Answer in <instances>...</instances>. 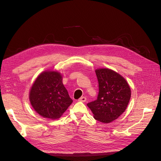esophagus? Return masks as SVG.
<instances>
[{"instance_id":"obj_1","label":"esophagus","mask_w":161,"mask_h":161,"mask_svg":"<svg viewBox=\"0 0 161 161\" xmlns=\"http://www.w3.org/2000/svg\"><path fill=\"white\" fill-rule=\"evenodd\" d=\"M86 101V98L85 97H81L79 99V101H80V102H85Z\"/></svg>"}]
</instances>
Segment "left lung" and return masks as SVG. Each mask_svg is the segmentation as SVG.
Segmentation results:
<instances>
[{"mask_svg":"<svg viewBox=\"0 0 161 161\" xmlns=\"http://www.w3.org/2000/svg\"><path fill=\"white\" fill-rule=\"evenodd\" d=\"M99 82V94L95 101L87 106L93 117L102 123H110L118 119L127 108L131 90L127 81L118 72L109 69L95 70Z\"/></svg>","mask_w":161,"mask_h":161,"instance_id":"1","label":"left lung"}]
</instances>
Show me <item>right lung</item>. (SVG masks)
I'll list each match as a JSON object with an SVG mask.
<instances>
[{"label": "right lung", "instance_id": "1", "mask_svg": "<svg viewBox=\"0 0 161 161\" xmlns=\"http://www.w3.org/2000/svg\"><path fill=\"white\" fill-rule=\"evenodd\" d=\"M30 101L38 114L51 119L60 118L72 103L61 74L52 70L37 76L30 92Z\"/></svg>", "mask_w": 161, "mask_h": 161}]
</instances>
